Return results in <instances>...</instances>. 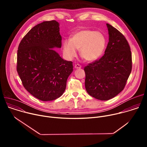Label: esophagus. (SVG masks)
<instances>
[{"instance_id":"1","label":"esophagus","mask_w":147,"mask_h":147,"mask_svg":"<svg viewBox=\"0 0 147 147\" xmlns=\"http://www.w3.org/2000/svg\"><path fill=\"white\" fill-rule=\"evenodd\" d=\"M74 68L75 69H81V66L78 65V64H76L74 66Z\"/></svg>"}]
</instances>
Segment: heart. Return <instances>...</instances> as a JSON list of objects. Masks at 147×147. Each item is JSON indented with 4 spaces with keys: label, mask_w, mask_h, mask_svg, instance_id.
<instances>
[{
    "label": "heart",
    "mask_w": 147,
    "mask_h": 147,
    "mask_svg": "<svg viewBox=\"0 0 147 147\" xmlns=\"http://www.w3.org/2000/svg\"><path fill=\"white\" fill-rule=\"evenodd\" d=\"M106 44V38L102 32L82 29L75 32L70 40L64 41L63 52L67 60H71L77 56V49L86 60L94 61L102 56Z\"/></svg>",
    "instance_id": "1"
}]
</instances>
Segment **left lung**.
<instances>
[{"mask_svg": "<svg viewBox=\"0 0 147 147\" xmlns=\"http://www.w3.org/2000/svg\"><path fill=\"white\" fill-rule=\"evenodd\" d=\"M107 26L109 42L104 55L84 67L87 92L101 100L112 99L123 90L132 69L127 40L113 26Z\"/></svg>", "mask_w": 147, "mask_h": 147, "instance_id": "obj_1", "label": "left lung"}]
</instances>
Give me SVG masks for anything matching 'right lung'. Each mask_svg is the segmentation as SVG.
Listing matches in <instances>:
<instances>
[{"instance_id": "add662e5", "label": "right lung", "mask_w": 147, "mask_h": 147, "mask_svg": "<svg viewBox=\"0 0 147 147\" xmlns=\"http://www.w3.org/2000/svg\"><path fill=\"white\" fill-rule=\"evenodd\" d=\"M59 23L44 22L34 27L21 40L17 71L23 86L42 101L55 100L64 93L73 62L62 59L53 48H60Z\"/></svg>"}]
</instances>
